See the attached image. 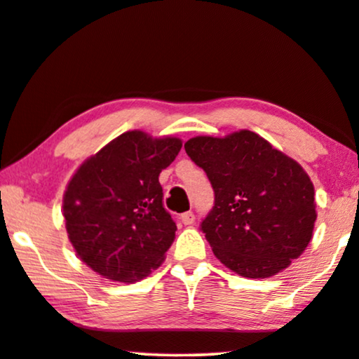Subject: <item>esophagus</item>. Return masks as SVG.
Returning <instances> with one entry per match:
<instances>
[{
  "label": "esophagus",
  "instance_id": "esophagus-1",
  "mask_svg": "<svg viewBox=\"0 0 359 359\" xmlns=\"http://www.w3.org/2000/svg\"><path fill=\"white\" fill-rule=\"evenodd\" d=\"M180 219H182L184 224H192L195 222V215L192 212H185L180 215Z\"/></svg>",
  "mask_w": 359,
  "mask_h": 359
}]
</instances>
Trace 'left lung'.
Masks as SVG:
<instances>
[{
	"instance_id": "8db88e82",
	"label": "left lung",
	"mask_w": 359,
	"mask_h": 359,
	"mask_svg": "<svg viewBox=\"0 0 359 359\" xmlns=\"http://www.w3.org/2000/svg\"><path fill=\"white\" fill-rule=\"evenodd\" d=\"M184 147L215 190L202 231L222 264L243 277L266 279L302 255L317 205L312 180L297 161L248 130L195 136Z\"/></svg>"
}]
</instances>
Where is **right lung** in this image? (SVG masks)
Returning a JSON list of instances; mask_svg holds the SVG:
<instances>
[{"instance_id":"add662e5","label":"right lung","mask_w":359,"mask_h":359,"mask_svg":"<svg viewBox=\"0 0 359 359\" xmlns=\"http://www.w3.org/2000/svg\"><path fill=\"white\" fill-rule=\"evenodd\" d=\"M182 141L126 131L82 162L62 200L65 228L76 256L118 283H136L157 269L175 238L162 205L159 174Z\"/></svg>"}]
</instances>
